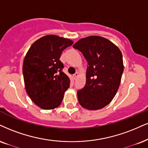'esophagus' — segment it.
Instances as JSON below:
<instances>
[{"mask_svg": "<svg viewBox=\"0 0 148 148\" xmlns=\"http://www.w3.org/2000/svg\"><path fill=\"white\" fill-rule=\"evenodd\" d=\"M78 76H79V73H75L74 75H73V77L75 78V79H76V78H77Z\"/></svg>", "mask_w": 148, "mask_h": 148, "instance_id": "esophagus-1", "label": "esophagus"}]
</instances>
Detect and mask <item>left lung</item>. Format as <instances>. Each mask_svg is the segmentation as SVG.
Segmentation results:
<instances>
[{
	"label": "left lung",
	"instance_id": "1",
	"mask_svg": "<svg viewBox=\"0 0 148 148\" xmlns=\"http://www.w3.org/2000/svg\"><path fill=\"white\" fill-rule=\"evenodd\" d=\"M73 48L82 53L88 62L86 82L77 92L79 104L90 110L103 108L117 92L123 73V56L117 46L98 36L84 38Z\"/></svg>",
	"mask_w": 148,
	"mask_h": 148
}]
</instances>
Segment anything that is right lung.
<instances>
[{
    "label": "right lung",
    "instance_id": "obj_1",
    "mask_svg": "<svg viewBox=\"0 0 148 148\" xmlns=\"http://www.w3.org/2000/svg\"><path fill=\"white\" fill-rule=\"evenodd\" d=\"M73 44L71 40L47 35L34 42L24 58L23 73L25 90L32 101L44 110L61 104L70 79L62 71L60 60L64 49Z\"/></svg>",
    "mask_w": 148,
    "mask_h": 148
}]
</instances>
